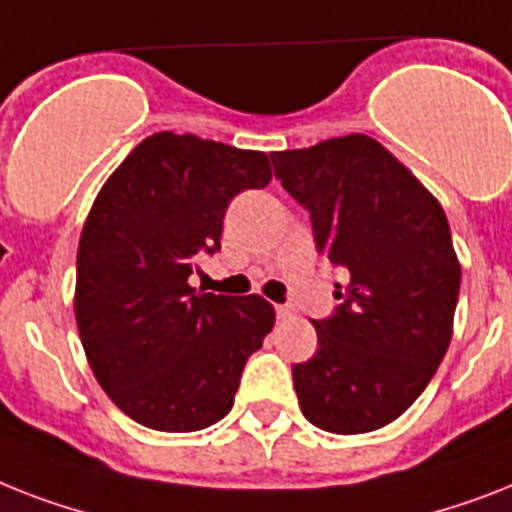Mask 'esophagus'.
<instances>
[{"label":"esophagus","instance_id":"34e87169","mask_svg":"<svg viewBox=\"0 0 512 512\" xmlns=\"http://www.w3.org/2000/svg\"><path fill=\"white\" fill-rule=\"evenodd\" d=\"M294 307L292 305H276V318L278 321H286V318H292Z\"/></svg>","mask_w":512,"mask_h":512}]
</instances>
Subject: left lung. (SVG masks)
Returning a JSON list of instances; mask_svg holds the SVG:
<instances>
[{"instance_id": "obj_1", "label": "left lung", "mask_w": 512, "mask_h": 512, "mask_svg": "<svg viewBox=\"0 0 512 512\" xmlns=\"http://www.w3.org/2000/svg\"><path fill=\"white\" fill-rule=\"evenodd\" d=\"M273 173L310 213L318 255L344 270L318 350L292 368L307 421L365 434L400 418L452 339L460 265L447 215L421 181L365 134L273 152Z\"/></svg>"}]
</instances>
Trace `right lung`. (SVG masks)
<instances>
[{"instance_id":"1","label":"right lung","mask_w":512,"mask_h":512,"mask_svg":"<svg viewBox=\"0 0 512 512\" xmlns=\"http://www.w3.org/2000/svg\"><path fill=\"white\" fill-rule=\"evenodd\" d=\"M268 181L265 152L162 131L99 191L78 244V334L99 386L141 426L199 431L234 407L276 313L189 276L220 249L231 199Z\"/></svg>"}]
</instances>
